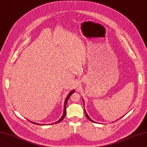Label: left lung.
Instances as JSON below:
<instances>
[{
	"instance_id": "left-lung-1",
	"label": "left lung",
	"mask_w": 147,
	"mask_h": 147,
	"mask_svg": "<svg viewBox=\"0 0 147 147\" xmlns=\"http://www.w3.org/2000/svg\"><path fill=\"white\" fill-rule=\"evenodd\" d=\"M83 102H84V100H83ZM84 112H85V114H86V117L88 118V119H89V120L91 121H92V122H94V121L93 120H91V119L90 118V117H89V116H88V114L86 113V111H85V109H84Z\"/></svg>"
}]
</instances>
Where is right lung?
Here are the masks:
<instances>
[{
	"mask_svg": "<svg viewBox=\"0 0 147 147\" xmlns=\"http://www.w3.org/2000/svg\"><path fill=\"white\" fill-rule=\"evenodd\" d=\"M74 92V90H73L72 91H71L70 93L68 94V95L67 96V97H66V100H65V101H64V112H63V116L62 117H61V118L59 119V120L58 121H57L56 123H59V122H61V121H62L63 119L64 118V117H65V116H66V105H67V100H68V99L69 98V97L71 96V94H72ZM30 122L31 123H34V124H36V125H42V124H39V123H35V122H32V121H30ZM53 123H51V124H54Z\"/></svg>",
	"mask_w": 147,
	"mask_h": 147,
	"instance_id": "1",
	"label": "right lung"
}]
</instances>
